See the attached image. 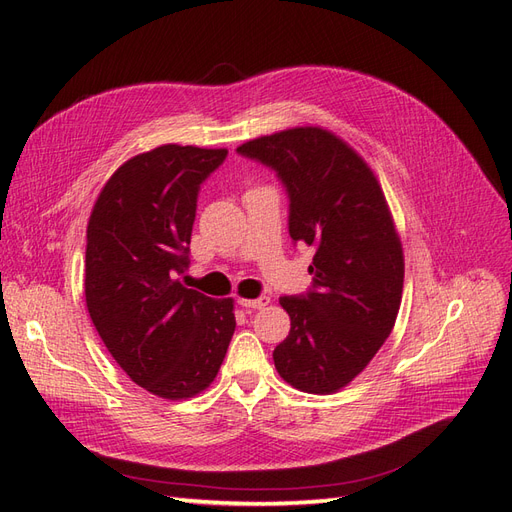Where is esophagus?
Here are the masks:
<instances>
[{
    "label": "esophagus",
    "mask_w": 512,
    "mask_h": 512,
    "mask_svg": "<svg viewBox=\"0 0 512 512\" xmlns=\"http://www.w3.org/2000/svg\"><path fill=\"white\" fill-rule=\"evenodd\" d=\"M238 303L246 309H264V307H268L270 298L268 296H259V298H253V300L251 298H238Z\"/></svg>",
    "instance_id": "esophagus-1"
}]
</instances>
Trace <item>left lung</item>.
Masks as SVG:
<instances>
[{"mask_svg": "<svg viewBox=\"0 0 512 512\" xmlns=\"http://www.w3.org/2000/svg\"><path fill=\"white\" fill-rule=\"evenodd\" d=\"M238 153L272 168L290 196V235L316 248L311 290L281 296L292 329L274 348L283 381L333 393L365 370L398 318L404 257L372 168L322 127L244 142Z\"/></svg>", "mask_w": 512, "mask_h": 512, "instance_id": "obj_1", "label": "left lung"}]
</instances>
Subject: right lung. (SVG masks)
<instances>
[{"instance_id":"add662e5","label":"right lung","mask_w":512,"mask_h":512,"mask_svg":"<svg viewBox=\"0 0 512 512\" xmlns=\"http://www.w3.org/2000/svg\"><path fill=\"white\" fill-rule=\"evenodd\" d=\"M227 149L164 144L127 160L99 192L86 229V307L114 361L166 400L212 385L235 331L233 298L179 283L201 183Z\"/></svg>"}]
</instances>
